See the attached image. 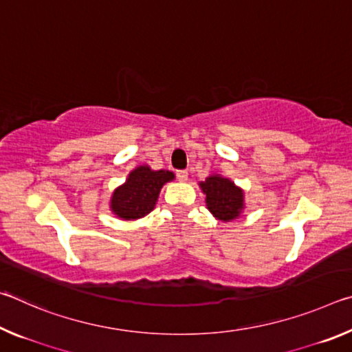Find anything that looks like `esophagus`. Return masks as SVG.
<instances>
[{
    "mask_svg": "<svg viewBox=\"0 0 352 352\" xmlns=\"http://www.w3.org/2000/svg\"><path fill=\"white\" fill-rule=\"evenodd\" d=\"M175 174H177V178L180 182H186L188 180V170H177Z\"/></svg>",
    "mask_w": 352,
    "mask_h": 352,
    "instance_id": "1",
    "label": "esophagus"
}]
</instances>
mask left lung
<instances>
[{
    "instance_id": "1",
    "label": "left lung",
    "mask_w": 352,
    "mask_h": 352,
    "mask_svg": "<svg viewBox=\"0 0 352 352\" xmlns=\"http://www.w3.org/2000/svg\"><path fill=\"white\" fill-rule=\"evenodd\" d=\"M206 194V206L220 220H233L243 208V192L228 178L211 175L200 183Z\"/></svg>"
}]
</instances>
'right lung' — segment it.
Here are the masks:
<instances>
[{
    "mask_svg": "<svg viewBox=\"0 0 352 352\" xmlns=\"http://www.w3.org/2000/svg\"><path fill=\"white\" fill-rule=\"evenodd\" d=\"M170 180H174V174L169 170H152L148 166H140L113 192L111 211L124 220L144 217L153 210L163 184Z\"/></svg>",
    "mask_w": 352,
    "mask_h": 352,
    "instance_id": "right-lung-1",
    "label": "right lung"
}]
</instances>
